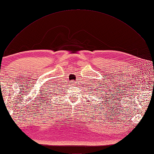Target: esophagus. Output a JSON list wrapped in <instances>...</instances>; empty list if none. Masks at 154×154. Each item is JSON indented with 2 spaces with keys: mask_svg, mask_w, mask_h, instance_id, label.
<instances>
[{
  "mask_svg": "<svg viewBox=\"0 0 154 154\" xmlns=\"http://www.w3.org/2000/svg\"><path fill=\"white\" fill-rule=\"evenodd\" d=\"M70 83L72 84V85H76V82L75 81H71Z\"/></svg>",
  "mask_w": 154,
  "mask_h": 154,
  "instance_id": "34e87169",
  "label": "esophagus"
}]
</instances>
